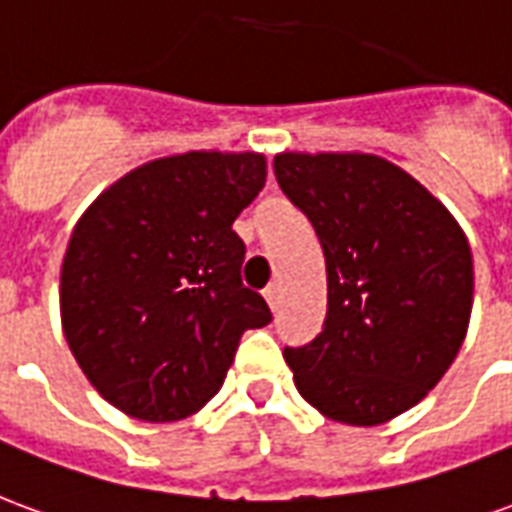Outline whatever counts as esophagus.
<instances>
[{
	"mask_svg": "<svg viewBox=\"0 0 512 512\" xmlns=\"http://www.w3.org/2000/svg\"><path fill=\"white\" fill-rule=\"evenodd\" d=\"M263 296H266L268 307H271V310H277L279 296H282V288H279V282H271V285H268V288L263 290Z\"/></svg>",
	"mask_w": 512,
	"mask_h": 512,
	"instance_id": "34e87169",
	"label": "esophagus"
}]
</instances>
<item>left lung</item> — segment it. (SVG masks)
Returning a JSON list of instances; mask_svg holds the SVG:
<instances>
[{
	"mask_svg": "<svg viewBox=\"0 0 512 512\" xmlns=\"http://www.w3.org/2000/svg\"><path fill=\"white\" fill-rule=\"evenodd\" d=\"M279 189L326 257L323 332L285 348L299 395L323 417L381 425L450 370L469 329L472 249L419 180L370 153H279Z\"/></svg>",
	"mask_w": 512,
	"mask_h": 512,
	"instance_id": "left-lung-1",
	"label": "left lung"
}]
</instances>
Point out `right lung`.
<instances>
[{
    "label": "right lung",
    "instance_id": "add662e5",
    "mask_svg": "<svg viewBox=\"0 0 512 512\" xmlns=\"http://www.w3.org/2000/svg\"><path fill=\"white\" fill-rule=\"evenodd\" d=\"M266 186V156L191 150L112 183L73 227L62 332L87 381L123 414L175 422L224 384L246 329L271 323L244 288L233 222Z\"/></svg>",
    "mask_w": 512,
    "mask_h": 512
}]
</instances>
